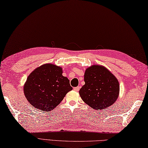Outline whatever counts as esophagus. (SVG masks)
I'll list each match as a JSON object with an SVG mask.
<instances>
[{
  "label": "esophagus",
  "mask_w": 148,
  "mask_h": 148,
  "mask_svg": "<svg viewBox=\"0 0 148 148\" xmlns=\"http://www.w3.org/2000/svg\"><path fill=\"white\" fill-rule=\"evenodd\" d=\"M80 89V87L79 86V87H74V91H76V92H77V91H79Z\"/></svg>",
  "instance_id": "obj_1"
}]
</instances>
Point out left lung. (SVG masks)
Instances as JSON below:
<instances>
[{"label": "left lung", "instance_id": "1", "mask_svg": "<svg viewBox=\"0 0 148 148\" xmlns=\"http://www.w3.org/2000/svg\"><path fill=\"white\" fill-rule=\"evenodd\" d=\"M85 85L79 91L80 97L94 109L110 107L119 98L120 84L106 67L92 65L85 70Z\"/></svg>", "mask_w": 148, "mask_h": 148}]
</instances>
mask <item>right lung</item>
I'll list each match as a JSON object with an SVG mask.
<instances>
[{
  "label": "right lung",
  "instance_id": "obj_1",
  "mask_svg": "<svg viewBox=\"0 0 148 148\" xmlns=\"http://www.w3.org/2000/svg\"><path fill=\"white\" fill-rule=\"evenodd\" d=\"M63 69L52 63L37 67L29 74L24 85V93L32 107L50 111L58 106L72 89Z\"/></svg>",
  "mask_w": 148,
  "mask_h": 148
}]
</instances>
